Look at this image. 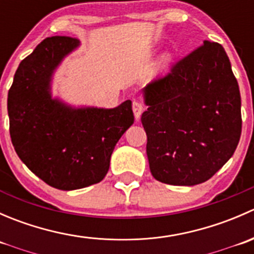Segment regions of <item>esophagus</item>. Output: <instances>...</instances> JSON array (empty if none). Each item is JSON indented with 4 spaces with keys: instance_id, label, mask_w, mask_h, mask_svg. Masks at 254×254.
Here are the masks:
<instances>
[{
    "instance_id": "34e87169",
    "label": "esophagus",
    "mask_w": 254,
    "mask_h": 254,
    "mask_svg": "<svg viewBox=\"0 0 254 254\" xmlns=\"http://www.w3.org/2000/svg\"><path fill=\"white\" fill-rule=\"evenodd\" d=\"M132 112H134L135 119L139 120L140 119V115H141V113L143 112V106H142L141 103H140L139 101H134V102H132Z\"/></svg>"
}]
</instances>
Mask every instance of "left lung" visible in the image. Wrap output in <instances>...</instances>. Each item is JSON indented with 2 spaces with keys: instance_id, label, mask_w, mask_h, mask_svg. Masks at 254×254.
Returning <instances> with one entry per match:
<instances>
[{
  "instance_id": "8db88e82",
  "label": "left lung",
  "mask_w": 254,
  "mask_h": 254,
  "mask_svg": "<svg viewBox=\"0 0 254 254\" xmlns=\"http://www.w3.org/2000/svg\"><path fill=\"white\" fill-rule=\"evenodd\" d=\"M143 94L146 153L158 182L200 184L234 155L242 130L241 96L219 43L205 40Z\"/></svg>"
}]
</instances>
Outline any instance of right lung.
<instances>
[{"label": "right lung", "mask_w": 254, "mask_h": 254, "mask_svg": "<svg viewBox=\"0 0 254 254\" xmlns=\"http://www.w3.org/2000/svg\"><path fill=\"white\" fill-rule=\"evenodd\" d=\"M76 38L43 40L18 66L8 91L9 134L17 155L49 186L73 190L104 178L122 135L134 123L131 102L117 108H71L53 99L50 79Z\"/></svg>", "instance_id": "add662e5"}]
</instances>
